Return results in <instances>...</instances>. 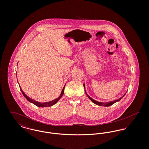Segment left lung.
<instances>
[{"label": "left lung", "mask_w": 149, "mask_h": 149, "mask_svg": "<svg viewBox=\"0 0 149 149\" xmlns=\"http://www.w3.org/2000/svg\"><path fill=\"white\" fill-rule=\"evenodd\" d=\"M83 85H84V87L85 93V94H86V96L89 98V99H90V100L93 103H94V104H97V105H98V106H100L108 107L110 106H111V105H112V104H113L114 103H116V102L120 101V99H122V98L125 95V94H126V93H127L126 92V93H125L124 95H123L122 97H120V98H119V99H116V100H113V101H111V102H98V101H97V100L93 99L90 96H89V95H88V94L86 93V91H85V84H84Z\"/></svg>", "instance_id": "obj_1"}]
</instances>
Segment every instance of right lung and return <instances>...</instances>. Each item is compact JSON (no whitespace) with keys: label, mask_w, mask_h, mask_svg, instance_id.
<instances>
[{"label":"right lung","mask_w":149,"mask_h":149,"mask_svg":"<svg viewBox=\"0 0 149 149\" xmlns=\"http://www.w3.org/2000/svg\"><path fill=\"white\" fill-rule=\"evenodd\" d=\"M65 85H66V84H65ZM65 85H64V88H63V90H62V91H61V94H60V96H59L57 98L54 99V100H51V101H50V102H44V103L38 102L36 101V100H34V99L30 98H29V97H28V96L24 93V92L22 91L21 86H20L19 85V86L20 90H21V91L22 93L23 94V95H24V97L27 99V100H28L29 102H31V103L34 104L36 106L38 107H46L52 106L55 104L59 100V99H60V98L63 97V94H64V89H65Z\"/></svg>","instance_id":"obj_1"}]
</instances>
